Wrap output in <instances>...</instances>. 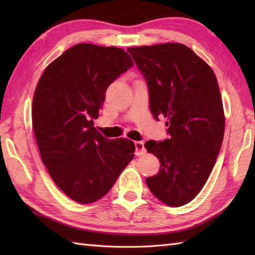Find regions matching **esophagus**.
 Returning a JSON list of instances; mask_svg holds the SVG:
<instances>
[{"mask_svg": "<svg viewBox=\"0 0 255 255\" xmlns=\"http://www.w3.org/2000/svg\"><path fill=\"white\" fill-rule=\"evenodd\" d=\"M134 148H136V155L140 156L145 153L144 143L142 141H134Z\"/></svg>", "mask_w": 255, "mask_h": 255, "instance_id": "obj_1", "label": "esophagus"}]
</instances>
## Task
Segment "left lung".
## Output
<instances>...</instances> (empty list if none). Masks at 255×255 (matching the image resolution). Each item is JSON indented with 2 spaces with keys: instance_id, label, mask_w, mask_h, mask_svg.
Instances as JSON below:
<instances>
[{
  "instance_id": "8db88e82",
  "label": "left lung",
  "mask_w": 255,
  "mask_h": 255,
  "mask_svg": "<svg viewBox=\"0 0 255 255\" xmlns=\"http://www.w3.org/2000/svg\"><path fill=\"white\" fill-rule=\"evenodd\" d=\"M127 51L147 82L153 117L167 118L169 138L144 143L161 164L145 183L162 203L180 207L203 188L223 143L225 115L217 79L185 45L167 42Z\"/></svg>"
}]
</instances>
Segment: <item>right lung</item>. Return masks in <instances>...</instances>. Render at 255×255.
Instances as JSON below:
<instances>
[{
  "mask_svg": "<svg viewBox=\"0 0 255 255\" xmlns=\"http://www.w3.org/2000/svg\"><path fill=\"white\" fill-rule=\"evenodd\" d=\"M132 66L121 48L78 44L37 84L31 118L41 160L57 186L80 204L105 196L134 156L131 140H108L93 122L108 86Z\"/></svg>",
  "mask_w": 255,
  "mask_h": 255,
  "instance_id": "right-lung-1",
  "label": "right lung"
}]
</instances>
